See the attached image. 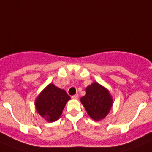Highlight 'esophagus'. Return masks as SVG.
Segmentation results:
<instances>
[{"instance_id": "obj_1", "label": "esophagus", "mask_w": 152, "mask_h": 152, "mask_svg": "<svg viewBox=\"0 0 152 152\" xmlns=\"http://www.w3.org/2000/svg\"><path fill=\"white\" fill-rule=\"evenodd\" d=\"M72 99H75V100H76V99H77V98H78V94L73 95V96H72Z\"/></svg>"}]
</instances>
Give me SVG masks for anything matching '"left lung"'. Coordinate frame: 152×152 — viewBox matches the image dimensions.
<instances>
[{"label": "left lung", "instance_id": "left-lung-1", "mask_svg": "<svg viewBox=\"0 0 152 152\" xmlns=\"http://www.w3.org/2000/svg\"><path fill=\"white\" fill-rule=\"evenodd\" d=\"M88 115L94 120H100L108 114L113 100L107 89L98 83H93L86 89V95L80 98Z\"/></svg>", "mask_w": 152, "mask_h": 152}]
</instances>
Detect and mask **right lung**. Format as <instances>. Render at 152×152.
<instances>
[{
    "instance_id": "right-lung-1",
    "label": "right lung",
    "mask_w": 152,
    "mask_h": 152,
    "mask_svg": "<svg viewBox=\"0 0 152 152\" xmlns=\"http://www.w3.org/2000/svg\"><path fill=\"white\" fill-rule=\"evenodd\" d=\"M70 99L65 91L50 84L36 99V110L47 121L54 122L60 117Z\"/></svg>"
}]
</instances>
